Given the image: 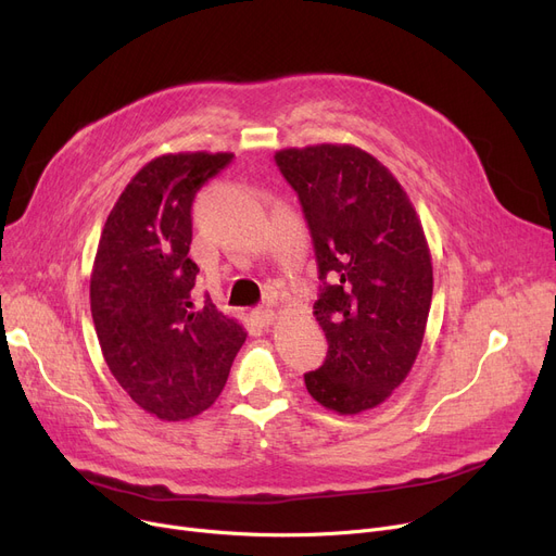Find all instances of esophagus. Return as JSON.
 Returning <instances> with one entry per match:
<instances>
[{
	"mask_svg": "<svg viewBox=\"0 0 556 556\" xmlns=\"http://www.w3.org/2000/svg\"><path fill=\"white\" fill-rule=\"evenodd\" d=\"M252 317L256 319L258 325H263V327H270L275 319H277V313L273 311V308H256L254 313H252Z\"/></svg>",
	"mask_w": 556,
	"mask_h": 556,
	"instance_id": "esophagus-1",
	"label": "esophagus"
}]
</instances>
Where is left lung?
<instances>
[{
	"label": "left lung",
	"mask_w": 556,
	"mask_h": 556,
	"mask_svg": "<svg viewBox=\"0 0 556 556\" xmlns=\"http://www.w3.org/2000/svg\"><path fill=\"white\" fill-rule=\"evenodd\" d=\"M275 160L300 195L325 279L313 315L329 352L304 374L306 390L327 410L361 415L390 399L419 356L432 300L421 220L390 168L358 146L281 149Z\"/></svg>",
	"instance_id": "left-lung-1"
}]
</instances>
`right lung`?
Instances as JSON below:
<instances>
[{
    "mask_svg": "<svg viewBox=\"0 0 556 556\" xmlns=\"http://www.w3.org/2000/svg\"><path fill=\"white\" fill-rule=\"evenodd\" d=\"M231 153H166L143 164L103 225L90 306L103 358L126 394L162 421H187L223 392L248 331L193 302L191 204Z\"/></svg>",
    "mask_w": 556,
    "mask_h": 556,
    "instance_id": "obj_1",
    "label": "right lung"
}]
</instances>
